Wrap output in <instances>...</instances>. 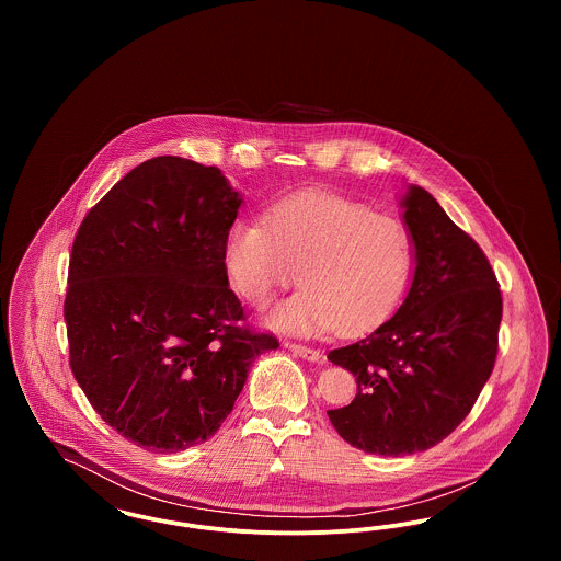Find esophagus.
<instances>
[{
  "instance_id": "1",
  "label": "esophagus",
  "mask_w": 561,
  "mask_h": 561,
  "mask_svg": "<svg viewBox=\"0 0 561 561\" xmlns=\"http://www.w3.org/2000/svg\"><path fill=\"white\" fill-rule=\"evenodd\" d=\"M284 347L288 348V351H293V353H296L298 357L307 359V362H321V359H323V355H321L318 348L305 347V345L290 343V341H286V343H284Z\"/></svg>"
}]
</instances>
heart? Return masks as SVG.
Wrapping results in <instances>:
<instances>
[{"label":"heart","mask_w":561,"mask_h":561,"mask_svg":"<svg viewBox=\"0 0 561 561\" xmlns=\"http://www.w3.org/2000/svg\"><path fill=\"white\" fill-rule=\"evenodd\" d=\"M225 263L252 307H265L300 275L305 288L268 318L275 328L302 336L334 328L362 334L398 309L412 277L414 240L393 214L305 191L271 206L265 222L238 218L227 233Z\"/></svg>","instance_id":"obj_1"}]
</instances>
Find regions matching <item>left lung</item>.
I'll return each instance as SVG.
<instances>
[{
	"mask_svg": "<svg viewBox=\"0 0 561 561\" xmlns=\"http://www.w3.org/2000/svg\"><path fill=\"white\" fill-rule=\"evenodd\" d=\"M414 240V277L398 313L328 359L357 380L345 408L328 410L351 446L380 456L425 453L471 412L496 353L503 296L473 238L423 187L401 199Z\"/></svg>",
	"mask_w": 561,
	"mask_h": 561,
	"instance_id": "left-lung-1",
	"label": "left lung"
}]
</instances>
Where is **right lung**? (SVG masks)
I'll list each match as a JSON object with an SVG mask.
<instances>
[{"mask_svg":"<svg viewBox=\"0 0 561 561\" xmlns=\"http://www.w3.org/2000/svg\"><path fill=\"white\" fill-rule=\"evenodd\" d=\"M241 197L222 172L142 161L85 214L73 240L69 364L96 414L151 453L213 437L252 362L277 339L250 330L225 243Z\"/></svg>","mask_w":561,"mask_h":561,"instance_id":"1","label":"right lung"}]
</instances>
